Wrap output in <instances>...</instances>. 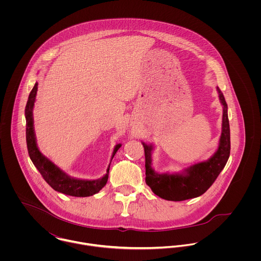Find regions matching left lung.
Masks as SVG:
<instances>
[{"mask_svg":"<svg viewBox=\"0 0 261 261\" xmlns=\"http://www.w3.org/2000/svg\"><path fill=\"white\" fill-rule=\"evenodd\" d=\"M223 107L222 132L218 149L207 161L194 164L180 173H156L151 167L153 146L142 143L146 156V183L159 197L168 201H184L203 195L215 182L230 155V127L227 103L223 93L217 87Z\"/></svg>","mask_w":261,"mask_h":261,"instance_id":"8db88e82","label":"left lung"}]
</instances>
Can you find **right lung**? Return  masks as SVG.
Here are the masks:
<instances>
[{"label":"right lung","mask_w":261,"mask_h":261,"mask_svg":"<svg viewBox=\"0 0 261 261\" xmlns=\"http://www.w3.org/2000/svg\"><path fill=\"white\" fill-rule=\"evenodd\" d=\"M38 83L36 82L33 89L31 90L28 101L25 109L26 117V142L28 152L31 161L38 171L42 175L43 179L48 183V185L53 188L55 191L60 192L65 195L73 197H89L98 193L103 187L106 186L109 179V172L111 164L107 170V174L97 180H82L76 179L68 176L55 164H53L48 158H46L38 149L34 130V120H33V108L35 103V98L37 94ZM121 147L120 144L116 145L112 151V160ZM111 160V163H112Z\"/></svg>","instance_id":"1"}]
</instances>
